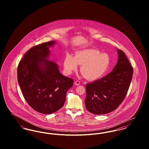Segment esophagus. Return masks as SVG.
<instances>
[{"instance_id":"1","label":"esophagus","mask_w":149,"mask_h":149,"mask_svg":"<svg viewBox=\"0 0 149 149\" xmlns=\"http://www.w3.org/2000/svg\"><path fill=\"white\" fill-rule=\"evenodd\" d=\"M74 83H75V84L76 85H80V82L79 80H76V81L74 82Z\"/></svg>"}]
</instances>
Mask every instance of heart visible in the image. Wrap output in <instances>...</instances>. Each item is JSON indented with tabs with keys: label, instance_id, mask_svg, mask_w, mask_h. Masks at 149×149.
<instances>
[{
	"label": "heart",
	"instance_id": "heart-1",
	"mask_svg": "<svg viewBox=\"0 0 149 149\" xmlns=\"http://www.w3.org/2000/svg\"><path fill=\"white\" fill-rule=\"evenodd\" d=\"M110 64V57L107 53L100 52L95 49H84L77 52L72 56L67 54L64 60V70L71 74L80 65V71L88 79L100 77L107 71Z\"/></svg>",
	"mask_w": 149,
	"mask_h": 149
}]
</instances>
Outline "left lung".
I'll use <instances>...</instances> for the list:
<instances>
[{
	"mask_svg": "<svg viewBox=\"0 0 149 149\" xmlns=\"http://www.w3.org/2000/svg\"><path fill=\"white\" fill-rule=\"evenodd\" d=\"M117 63L106 77L86 85V109L94 114H104L116 109L127 93L133 68L122 50H117Z\"/></svg>",
	"mask_w": 149,
	"mask_h": 149,
	"instance_id": "1",
	"label": "left lung"
}]
</instances>
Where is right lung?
<instances>
[{"label": "right lung", "instance_id": "right-lung-1", "mask_svg": "<svg viewBox=\"0 0 149 149\" xmlns=\"http://www.w3.org/2000/svg\"><path fill=\"white\" fill-rule=\"evenodd\" d=\"M55 41L33 46L18 66L17 78L27 103L41 113H52L64 106L68 91L74 80L62 75L58 65L48 60L49 48Z\"/></svg>", "mask_w": 149, "mask_h": 149}]
</instances>
